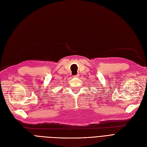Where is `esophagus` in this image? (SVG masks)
I'll return each mask as SVG.
<instances>
[{
    "label": "esophagus",
    "instance_id": "1",
    "mask_svg": "<svg viewBox=\"0 0 147 147\" xmlns=\"http://www.w3.org/2000/svg\"><path fill=\"white\" fill-rule=\"evenodd\" d=\"M79 76V74H76V75L74 76V78H78Z\"/></svg>",
    "mask_w": 147,
    "mask_h": 147
}]
</instances>
